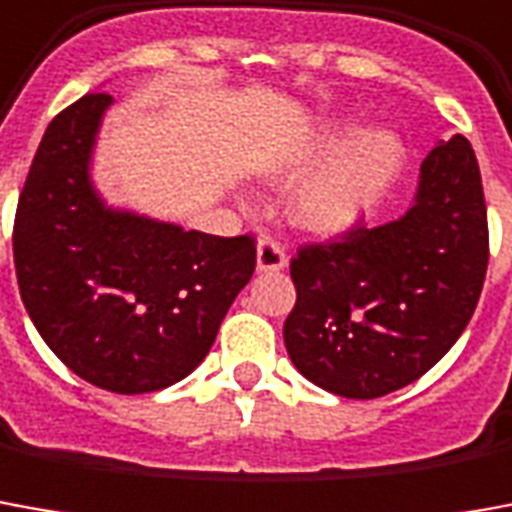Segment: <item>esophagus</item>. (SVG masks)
Wrapping results in <instances>:
<instances>
[{"instance_id":"34e87169","label":"esophagus","mask_w":512,"mask_h":512,"mask_svg":"<svg viewBox=\"0 0 512 512\" xmlns=\"http://www.w3.org/2000/svg\"><path fill=\"white\" fill-rule=\"evenodd\" d=\"M288 266L285 249L274 235H260L257 241V271H282Z\"/></svg>"}]
</instances>
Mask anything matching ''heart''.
Here are the masks:
<instances>
[{"instance_id": "1", "label": "heart", "mask_w": 512, "mask_h": 512, "mask_svg": "<svg viewBox=\"0 0 512 512\" xmlns=\"http://www.w3.org/2000/svg\"><path fill=\"white\" fill-rule=\"evenodd\" d=\"M338 135H318L271 166L274 180H293L330 152ZM405 166V144L385 127L355 132L291 199V219L313 235H338L366 219Z\"/></svg>"}]
</instances>
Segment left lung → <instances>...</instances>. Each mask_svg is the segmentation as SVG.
<instances>
[{
	"mask_svg": "<svg viewBox=\"0 0 512 512\" xmlns=\"http://www.w3.org/2000/svg\"><path fill=\"white\" fill-rule=\"evenodd\" d=\"M488 210L477 155L463 135L421 163L416 202L380 227L291 260L296 305L285 349L302 377L346 399L399 391L441 360L480 302Z\"/></svg>",
	"mask_w": 512,
	"mask_h": 512,
	"instance_id": "8db88e82",
	"label": "left lung"
}]
</instances>
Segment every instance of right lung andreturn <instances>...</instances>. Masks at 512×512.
<instances>
[{"mask_svg":"<svg viewBox=\"0 0 512 512\" xmlns=\"http://www.w3.org/2000/svg\"><path fill=\"white\" fill-rule=\"evenodd\" d=\"M102 91L57 113L16 207L13 260L35 330L96 388L149 393L188 377L255 271V238L113 210L91 182Z\"/></svg>","mask_w":512,"mask_h":512,"instance_id":"add662e5","label":"right lung"}]
</instances>
